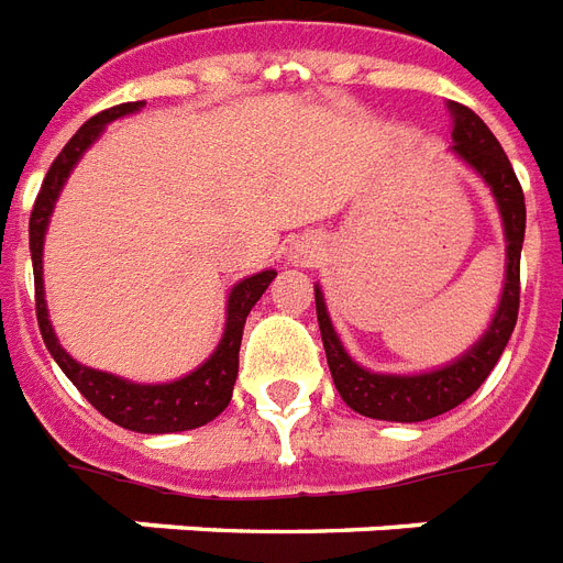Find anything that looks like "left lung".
<instances>
[{"mask_svg":"<svg viewBox=\"0 0 563 563\" xmlns=\"http://www.w3.org/2000/svg\"><path fill=\"white\" fill-rule=\"evenodd\" d=\"M448 110L453 115L451 151L485 179V186L492 188L497 209H500L503 232H506V285H503L500 305L494 310L488 331L462 357L433 372H421V375H377L354 363L331 325L325 296L319 285L313 287L319 331H322V345H325L328 368L334 377L336 393L343 395V401L354 412L377 418V421L412 424V421L442 416L448 409L467 401L497 366L515 331L517 308H520V250H523L526 232L523 188L517 183L509 156L494 139L492 130L485 128V121L474 110H467L465 103L451 101Z\"/></svg>","mask_w":563,"mask_h":563,"instance_id":"8db88e82","label":"left lung"}]
</instances>
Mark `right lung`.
<instances>
[{"mask_svg": "<svg viewBox=\"0 0 563 563\" xmlns=\"http://www.w3.org/2000/svg\"><path fill=\"white\" fill-rule=\"evenodd\" d=\"M145 107L142 101H128L103 110L84 124L75 136L66 142L57 159L52 162L43 188H40L34 209H31L29 223V244H31V264H34V302H37V322L43 343L63 368V375L78 386V393L87 398L103 418H110L112 424L136 433H183L195 427L209 424L211 418H218L232 401V386L238 377V352H241V336H244V322L250 317L253 305L258 302L261 294L267 290L269 282L276 278V269H264L255 276L244 278L232 287L227 299V328L220 336L218 349L206 360L203 366L188 372L179 380L170 384H133L110 372L80 366L78 360H71L57 343L52 322H48L46 290H43V241H46L48 218H52L54 203L60 197L63 183L69 179L71 168L87 154V147L103 133L110 121L121 119Z\"/></svg>", "mask_w": 563, "mask_h": 563, "instance_id": "obj_1", "label": "right lung"}]
</instances>
